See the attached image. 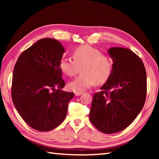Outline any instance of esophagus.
Here are the masks:
<instances>
[{
  "label": "esophagus",
  "instance_id": "1",
  "mask_svg": "<svg viewBox=\"0 0 159 159\" xmlns=\"http://www.w3.org/2000/svg\"><path fill=\"white\" fill-rule=\"evenodd\" d=\"M74 94H75V95H76V96H79L80 95H82L83 92H75Z\"/></svg>",
  "mask_w": 159,
  "mask_h": 159
}]
</instances>
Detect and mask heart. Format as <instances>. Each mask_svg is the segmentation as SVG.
<instances>
[{"instance_id":"heart-1","label":"heart","mask_w":159,"mask_h":159,"mask_svg":"<svg viewBox=\"0 0 159 159\" xmlns=\"http://www.w3.org/2000/svg\"><path fill=\"white\" fill-rule=\"evenodd\" d=\"M73 59L63 57L60 68L66 76L73 77L81 74L69 83L71 90L80 92L89 88L95 83L102 84L107 81L112 73L114 61L109 55L89 45H81L73 50Z\"/></svg>"}]
</instances>
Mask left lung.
Wrapping results in <instances>:
<instances>
[{
  "label": "left lung",
  "instance_id": "obj_1",
  "mask_svg": "<svg viewBox=\"0 0 159 159\" xmlns=\"http://www.w3.org/2000/svg\"><path fill=\"white\" fill-rule=\"evenodd\" d=\"M108 53L114 61L112 73L94 94L90 120L106 134L124 130L144 107L147 95V74L143 62L133 51L111 48Z\"/></svg>",
  "mask_w": 159,
  "mask_h": 159
}]
</instances>
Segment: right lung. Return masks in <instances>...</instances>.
<instances>
[{"mask_svg": "<svg viewBox=\"0 0 159 159\" xmlns=\"http://www.w3.org/2000/svg\"><path fill=\"white\" fill-rule=\"evenodd\" d=\"M64 48L57 40L38 41L19 57L13 70L12 99L23 120L35 130L46 132L65 119L74 93L61 90L60 62Z\"/></svg>", "mask_w": 159, "mask_h": 159, "instance_id": "right-lung-1", "label": "right lung"}]
</instances>
